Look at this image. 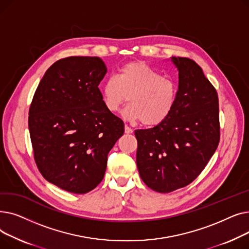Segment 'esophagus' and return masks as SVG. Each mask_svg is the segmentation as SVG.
<instances>
[{
  "label": "esophagus",
  "instance_id": "1",
  "mask_svg": "<svg viewBox=\"0 0 249 249\" xmlns=\"http://www.w3.org/2000/svg\"><path fill=\"white\" fill-rule=\"evenodd\" d=\"M125 133L126 134H130V133H132L133 132V129L132 128H130L129 126H127V125H125Z\"/></svg>",
  "mask_w": 249,
  "mask_h": 249
}]
</instances>
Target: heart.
<instances>
[{"instance_id":"b5f03b06","label":"heart","mask_w":249,"mask_h":249,"mask_svg":"<svg viewBox=\"0 0 249 249\" xmlns=\"http://www.w3.org/2000/svg\"><path fill=\"white\" fill-rule=\"evenodd\" d=\"M101 93L109 112L118 113L129 101L131 105L124 112L127 119L152 127L164 122L173 113L178 86L146 62L132 61L124 64L117 76H109Z\"/></svg>"}]
</instances>
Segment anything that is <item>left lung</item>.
<instances>
[{
    "label": "left lung",
    "instance_id": "left-lung-1",
    "mask_svg": "<svg viewBox=\"0 0 249 249\" xmlns=\"http://www.w3.org/2000/svg\"><path fill=\"white\" fill-rule=\"evenodd\" d=\"M171 61L178 71L173 113L160 125L135 131L140 178L159 193L191 184L215 153L220 139L215 88L194 60L174 56Z\"/></svg>",
    "mask_w": 249,
    "mask_h": 249
}]
</instances>
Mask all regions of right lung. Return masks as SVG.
I'll return each mask as SVG.
<instances>
[{"instance_id": "add662e5", "label": "right lung", "mask_w": 249, "mask_h": 249, "mask_svg": "<svg viewBox=\"0 0 249 249\" xmlns=\"http://www.w3.org/2000/svg\"><path fill=\"white\" fill-rule=\"evenodd\" d=\"M103 60L71 56L46 71L34 94L28 126L34 160L43 178L73 194L94 190L124 123L105 107L99 85Z\"/></svg>"}]
</instances>
